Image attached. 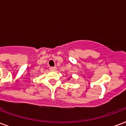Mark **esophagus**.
Listing matches in <instances>:
<instances>
[{"label": "esophagus", "mask_w": 126, "mask_h": 126, "mask_svg": "<svg viewBox=\"0 0 126 126\" xmlns=\"http://www.w3.org/2000/svg\"><path fill=\"white\" fill-rule=\"evenodd\" d=\"M49 69H50L51 71H55L57 70V68H56L55 67H51Z\"/></svg>", "instance_id": "obj_1"}]
</instances>
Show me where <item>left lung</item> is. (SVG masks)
<instances>
[{"label":"left lung","mask_w":126,"mask_h":126,"mask_svg":"<svg viewBox=\"0 0 126 126\" xmlns=\"http://www.w3.org/2000/svg\"><path fill=\"white\" fill-rule=\"evenodd\" d=\"M68 80H69V79H68Z\"/></svg>","instance_id":"left-lung-1"}]
</instances>
